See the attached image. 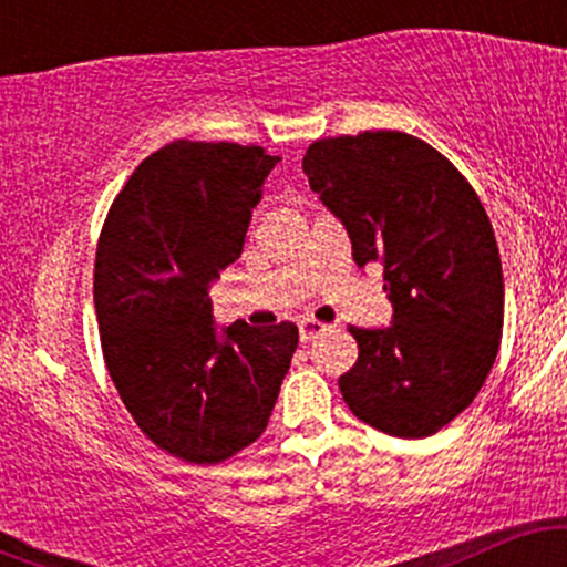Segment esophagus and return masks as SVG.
I'll use <instances>...</instances> for the list:
<instances>
[{
    "label": "esophagus",
    "instance_id": "1",
    "mask_svg": "<svg viewBox=\"0 0 567 567\" xmlns=\"http://www.w3.org/2000/svg\"><path fill=\"white\" fill-rule=\"evenodd\" d=\"M328 330H330V324L317 322V320H303V322H298V333H301V341H303V343L315 341V338L324 336V333H328Z\"/></svg>",
    "mask_w": 567,
    "mask_h": 567
}]
</instances>
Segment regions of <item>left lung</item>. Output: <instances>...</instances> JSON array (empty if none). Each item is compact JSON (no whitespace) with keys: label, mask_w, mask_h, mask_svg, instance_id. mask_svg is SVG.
Returning a JSON list of instances; mask_svg holds the SVG:
<instances>
[{"label":"left lung","mask_w":567,"mask_h":567,"mask_svg":"<svg viewBox=\"0 0 567 567\" xmlns=\"http://www.w3.org/2000/svg\"><path fill=\"white\" fill-rule=\"evenodd\" d=\"M311 192L341 220L360 269L383 266L386 328H349L360 357L338 379L351 413L421 440L472 405L496 362L504 275L483 202L437 148L396 130L309 146Z\"/></svg>","instance_id":"left-lung-1"}]
</instances>
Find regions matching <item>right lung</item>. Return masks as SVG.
Listing matches in <instances>:
<instances>
[{"label":"right lung","mask_w":567,"mask_h":567,"mask_svg":"<svg viewBox=\"0 0 567 567\" xmlns=\"http://www.w3.org/2000/svg\"><path fill=\"white\" fill-rule=\"evenodd\" d=\"M277 162L261 146L167 143L130 175L97 243L109 375L141 432L188 464L261 437L298 347L292 322L218 324L210 301Z\"/></svg>","instance_id":"obj_1"}]
</instances>
